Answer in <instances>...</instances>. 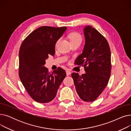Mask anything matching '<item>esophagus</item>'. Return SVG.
I'll list each match as a JSON object with an SVG mask.
<instances>
[{"mask_svg": "<svg viewBox=\"0 0 131 131\" xmlns=\"http://www.w3.org/2000/svg\"><path fill=\"white\" fill-rule=\"evenodd\" d=\"M66 73L67 76H68V75H70L71 74V72L70 71H66Z\"/></svg>", "mask_w": 131, "mask_h": 131, "instance_id": "1", "label": "esophagus"}]
</instances>
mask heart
Wrapping results in <instances>:
<instances>
[{"label": "heart", "instance_id": "obj_1", "mask_svg": "<svg viewBox=\"0 0 131 131\" xmlns=\"http://www.w3.org/2000/svg\"><path fill=\"white\" fill-rule=\"evenodd\" d=\"M68 38H69L72 44L77 43H81L82 41V37L81 34L78 32H72L70 33L68 35ZM59 42V39L57 40L56 43V46H57L58 43Z\"/></svg>", "mask_w": 131, "mask_h": 131}]
</instances>
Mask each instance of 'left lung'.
Returning <instances> with one entry per match:
<instances>
[{
    "label": "left lung",
    "mask_w": 131,
    "mask_h": 131,
    "mask_svg": "<svg viewBox=\"0 0 131 131\" xmlns=\"http://www.w3.org/2000/svg\"><path fill=\"white\" fill-rule=\"evenodd\" d=\"M84 49L75 64L84 66L86 73H73L75 89L84 101L97 99L108 83L111 73V52L106 39L92 26L85 27Z\"/></svg>",
    "instance_id": "obj_1"
}]
</instances>
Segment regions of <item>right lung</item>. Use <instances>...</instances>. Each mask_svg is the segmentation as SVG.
Segmentation results:
<instances>
[{
	"instance_id": "1",
	"label": "right lung",
	"mask_w": 131,
	"mask_h": 131,
	"mask_svg": "<svg viewBox=\"0 0 131 131\" xmlns=\"http://www.w3.org/2000/svg\"><path fill=\"white\" fill-rule=\"evenodd\" d=\"M66 29V26H41L31 32L20 46L19 77L27 93L37 102L52 101L66 77L61 67L50 73L44 66L49 55L54 54L55 45Z\"/></svg>"
}]
</instances>
